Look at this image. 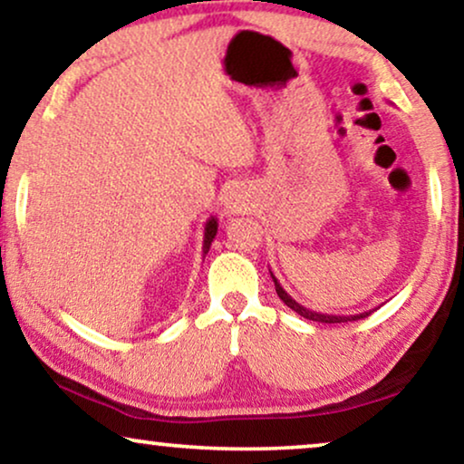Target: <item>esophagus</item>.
Returning a JSON list of instances; mask_svg holds the SVG:
<instances>
[{
	"label": "esophagus",
	"instance_id": "1",
	"mask_svg": "<svg viewBox=\"0 0 464 464\" xmlns=\"http://www.w3.org/2000/svg\"><path fill=\"white\" fill-rule=\"evenodd\" d=\"M247 208V199L246 195H241V191H231L225 198V212L227 214H241L246 212Z\"/></svg>",
	"mask_w": 464,
	"mask_h": 464
}]
</instances>
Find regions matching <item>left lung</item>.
I'll use <instances>...</instances> for the list:
<instances>
[{"instance_id": "8db88e82", "label": "left lung", "mask_w": 464, "mask_h": 464, "mask_svg": "<svg viewBox=\"0 0 464 464\" xmlns=\"http://www.w3.org/2000/svg\"><path fill=\"white\" fill-rule=\"evenodd\" d=\"M269 273H271V269H269ZM271 277H273V282H276V292H277V296L284 300L285 304L290 306L292 311H296L298 315H303L304 319H311V322H322V324H344V322H355V319H363V317H368L372 311H363V313H357V315H328V313H317V311H311V309H306V306H303V304H298L295 298H292L288 292H285L284 288H282V284L277 282V277L273 276L271 273Z\"/></svg>"}]
</instances>
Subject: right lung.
Here are the masks:
<instances>
[{
  "label": "right lung",
  "mask_w": 464,
  "mask_h": 464,
  "mask_svg": "<svg viewBox=\"0 0 464 464\" xmlns=\"http://www.w3.org/2000/svg\"><path fill=\"white\" fill-rule=\"evenodd\" d=\"M217 231H218V220L210 217V220H208L206 229H204V247H201V250H204V258H206L208 250H210L214 237H217Z\"/></svg>",
  "instance_id": "1"
}]
</instances>
